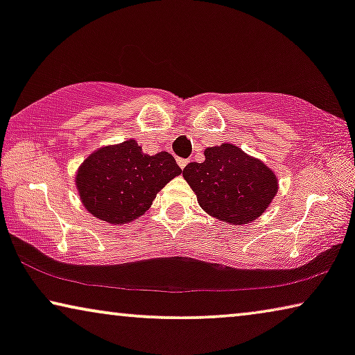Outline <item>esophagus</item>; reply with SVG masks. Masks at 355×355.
Here are the masks:
<instances>
[{"label":"esophagus","instance_id":"esophagus-1","mask_svg":"<svg viewBox=\"0 0 355 355\" xmlns=\"http://www.w3.org/2000/svg\"><path fill=\"white\" fill-rule=\"evenodd\" d=\"M187 163H189L187 159H184V158H179V159H178V164H179V168H181V169L186 168Z\"/></svg>","mask_w":355,"mask_h":355}]
</instances>
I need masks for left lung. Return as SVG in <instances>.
Segmentation results:
<instances>
[{
  "label": "left lung",
  "mask_w": 355,
  "mask_h": 355,
  "mask_svg": "<svg viewBox=\"0 0 355 355\" xmlns=\"http://www.w3.org/2000/svg\"><path fill=\"white\" fill-rule=\"evenodd\" d=\"M203 155L205 162L189 163L182 171L202 210L234 226L263 215L278 193L273 169L230 142L207 147Z\"/></svg>",
  "instance_id": "left-lung-1"
}]
</instances>
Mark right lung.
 Segmentation results:
<instances>
[{"label":"right lung","mask_w":355,"mask_h":355,"mask_svg":"<svg viewBox=\"0 0 355 355\" xmlns=\"http://www.w3.org/2000/svg\"><path fill=\"white\" fill-rule=\"evenodd\" d=\"M181 173L173 155H148L128 139L94 150L77 168L74 182L85 210L118 226L145 215L157 193Z\"/></svg>","instance_id":"right-lung-1"}]
</instances>
